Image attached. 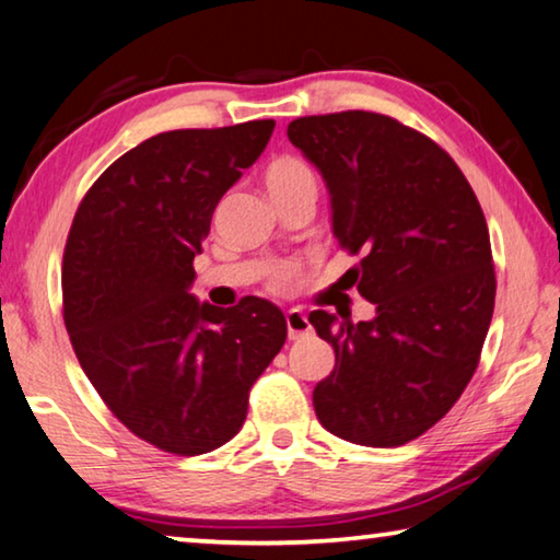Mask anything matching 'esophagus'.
Here are the masks:
<instances>
[{"instance_id":"obj_1","label":"esophagus","mask_w":560,"mask_h":560,"mask_svg":"<svg viewBox=\"0 0 560 560\" xmlns=\"http://www.w3.org/2000/svg\"><path fill=\"white\" fill-rule=\"evenodd\" d=\"M285 319H288V337H290V340H300V337H305V335L310 332V329H313V325H310L307 315L302 313L300 307L288 310Z\"/></svg>"}]
</instances>
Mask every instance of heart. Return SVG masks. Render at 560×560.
<instances>
[{
	"label": "heart",
	"instance_id": "heart-1",
	"mask_svg": "<svg viewBox=\"0 0 560 560\" xmlns=\"http://www.w3.org/2000/svg\"><path fill=\"white\" fill-rule=\"evenodd\" d=\"M300 178H313V171L298 159H278L268 168V186H278V183H290Z\"/></svg>",
	"mask_w": 560,
	"mask_h": 560
}]
</instances>
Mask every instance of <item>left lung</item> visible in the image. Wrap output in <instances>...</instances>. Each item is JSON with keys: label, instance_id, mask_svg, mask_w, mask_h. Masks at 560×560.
<instances>
[{"label": "left lung", "instance_id": "left-lung-1", "mask_svg": "<svg viewBox=\"0 0 560 560\" xmlns=\"http://www.w3.org/2000/svg\"><path fill=\"white\" fill-rule=\"evenodd\" d=\"M288 139L323 173L337 243L362 255L347 275L377 310L366 323L310 313L335 347L317 419L345 442L401 446L454 407L479 364L497 298L487 218L452 155L397 118L305 116Z\"/></svg>", "mask_w": 560, "mask_h": 560}]
</instances>
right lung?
I'll return each mask as SVG.
<instances>
[{
  "instance_id": "obj_1",
  "label": "right lung",
  "mask_w": 560,
  "mask_h": 560,
  "mask_svg": "<svg viewBox=\"0 0 560 560\" xmlns=\"http://www.w3.org/2000/svg\"><path fill=\"white\" fill-rule=\"evenodd\" d=\"M275 121L151 136L89 188L63 247V325L81 370L124 427L163 452H213L241 432L247 394L285 345L280 307L190 295L194 258L225 190Z\"/></svg>"
}]
</instances>
